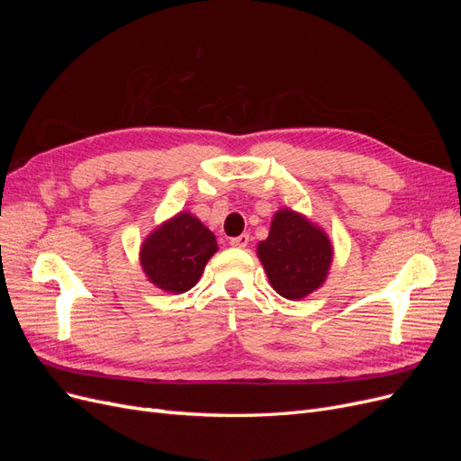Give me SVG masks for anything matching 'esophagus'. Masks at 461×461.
Masks as SVG:
<instances>
[{
  "label": "esophagus",
  "instance_id": "obj_1",
  "mask_svg": "<svg viewBox=\"0 0 461 461\" xmlns=\"http://www.w3.org/2000/svg\"><path fill=\"white\" fill-rule=\"evenodd\" d=\"M249 242V234H240V236H234V239H230V246L232 248H246Z\"/></svg>",
  "mask_w": 461,
  "mask_h": 461
}]
</instances>
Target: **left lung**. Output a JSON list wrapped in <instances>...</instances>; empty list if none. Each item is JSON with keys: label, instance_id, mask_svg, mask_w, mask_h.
Returning <instances> with one entry per match:
<instances>
[{"label": "left lung", "instance_id": "obj_1", "mask_svg": "<svg viewBox=\"0 0 461 461\" xmlns=\"http://www.w3.org/2000/svg\"><path fill=\"white\" fill-rule=\"evenodd\" d=\"M271 286L286 300H302L323 286L332 263L327 232L308 217L285 207L271 221V230L258 244Z\"/></svg>", "mask_w": 461, "mask_h": 461}]
</instances>
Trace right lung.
Wrapping results in <instances>:
<instances>
[{"label":"right lung","mask_w":461,"mask_h":461,"mask_svg":"<svg viewBox=\"0 0 461 461\" xmlns=\"http://www.w3.org/2000/svg\"><path fill=\"white\" fill-rule=\"evenodd\" d=\"M215 252V234L198 217L180 212L144 240L140 265L151 285L171 294H183L196 286Z\"/></svg>","instance_id":"1"}]
</instances>
